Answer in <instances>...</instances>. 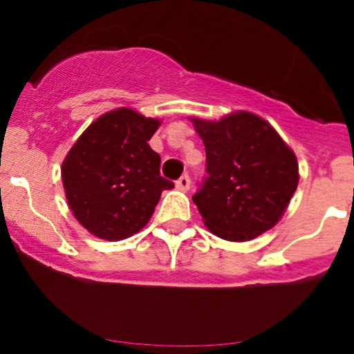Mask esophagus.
I'll use <instances>...</instances> for the list:
<instances>
[{"instance_id":"obj_1","label":"esophagus","mask_w":354,"mask_h":354,"mask_svg":"<svg viewBox=\"0 0 354 354\" xmlns=\"http://www.w3.org/2000/svg\"><path fill=\"white\" fill-rule=\"evenodd\" d=\"M189 186H191V178H189V174H183L180 180L176 181V188L181 189V191H188Z\"/></svg>"}]
</instances>
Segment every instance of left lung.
<instances>
[{"label": "left lung", "instance_id": "left-lung-1", "mask_svg": "<svg viewBox=\"0 0 354 354\" xmlns=\"http://www.w3.org/2000/svg\"><path fill=\"white\" fill-rule=\"evenodd\" d=\"M193 123L206 149V176L193 201L211 233L248 241L273 228L298 186L295 153L251 113Z\"/></svg>", "mask_w": 354, "mask_h": 354}]
</instances>
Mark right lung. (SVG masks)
Instances as JSON below:
<instances>
[{
  "instance_id": "obj_1",
  "label": "right lung",
  "mask_w": 354,
  "mask_h": 354,
  "mask_svg": "<svg viewBox=\"0 0 354 354\" xmlns=\"http://www.w3.org/2000/svg\"><path fill=\"white\" fill-rule=\"evenodd\" d=\"M158 126L133 109H115L89 124L63 161L68 205L95 236H133L149 221L163 189L174 186L160 174L161 158L148 145Z\"/></svg>"
}]
</instances>
